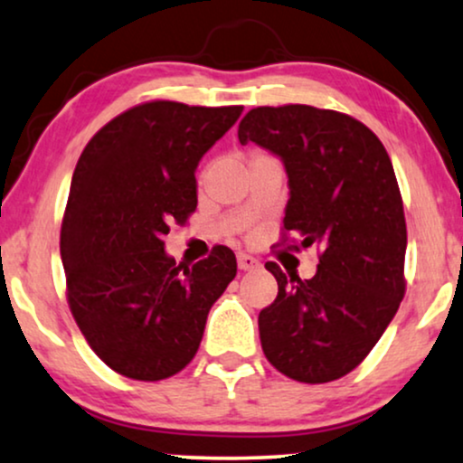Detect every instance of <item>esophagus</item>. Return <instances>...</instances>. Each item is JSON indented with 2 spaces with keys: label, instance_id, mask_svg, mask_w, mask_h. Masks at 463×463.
<instances>
[{
  "label": "esophagus",
  "instance_id": "esophagus-1",
  "mask_svg": "<svg viewBox=\"0 0 463 463\" xmlns=\"http://www.w3.org/2000/svg\"><path fill=\"white\" fill-rule=\"evenodd\" d=\"M238 269L241 270H255L260 269V262L249 253H238Z\"/></svg>",
  "mask_w": 463,
  "mask_h": 463
}]
</instances>
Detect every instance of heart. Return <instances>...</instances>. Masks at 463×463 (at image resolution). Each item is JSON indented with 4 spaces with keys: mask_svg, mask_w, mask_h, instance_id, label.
Here are the masks:
<instances>
[{
    "mask_svg": "<svg viewBox=\"0 0 463 463\" xmlns=\"http://www.w3.org/2000/svg\"><path fill=\"white\" fill-rule=\"evenodd\" d=\"M255 156H260V154H255ZM205 175H208V168H203V171H201V173H199V182H203V179H205Z\"/></svg>",
    "mask_w": 463,
    "mask_h": 463,
    "instance_id": "b5f03b06",
    "label": "heart"
}]
</instances>
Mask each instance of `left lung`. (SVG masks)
I'll list each match as a JSON object with an SVG mask.
<instances>
[{"label":"left lung","instance_id":"8db88e82","mask_svg":"<svg viewBox=\"0 0 463 463\" xmlns=\"http://www.w3.org/2000/svg\"><path fill=\"white\" fill-rule=\"evenodd\" d=\"M238 138L286 165L290 201L277 247L320 249L312 279L266 262L279 286L258 318L266 360L295 382H335L366 360L405 297L407 227L392 162L362 121L306 103L253 108Z\"/></svg>","mask_w":463,"mask_h":463}]
</instances>
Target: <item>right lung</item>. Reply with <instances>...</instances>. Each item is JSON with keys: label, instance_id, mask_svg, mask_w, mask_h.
<instances>
[{"label": "right lung", "instance_id": "add662e5", "mask_svg": "<svg viewBox=\"0 0 463 463\" xmlns=\"http://www.w3.org/2000/svg\"><path fill=\"white\" fill-rule=\"evenodd\" d=\"M241 112L145 101L81 151L60 230L67 301L90 349L123 377L160 382L186 368L236 277L232 249L175 264L165 236L197 210L194 168Z\"/></svg>", "mask_w": 463, "mask_h": 463}]
</instances>
